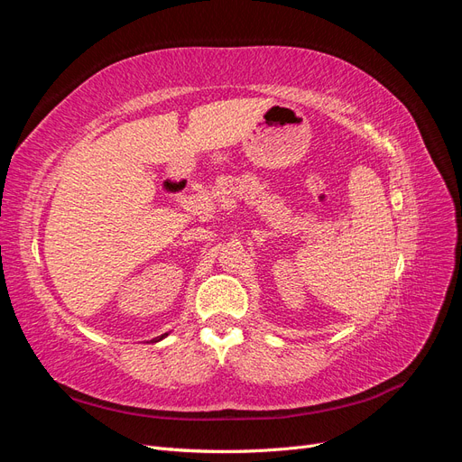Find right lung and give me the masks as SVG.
I'll return each instance as SVG.
<instances>
[{
	"instance_id": "1",
	"label": "right lung",
	"mask_w": 462,
	"mask_h": 462,
	"mask_svg": "<svg viewBox=\"0 0 462 462\" xmlns=\"http://www.w3.org/2000/svg\"><path fill=\"white\" fill-rule=\"evenodd\" d=\"M165 335H167V333H163V335H160V337H158V339H156V341H162V339H163V337H165Z\"/></svg>"
}]
</instances>
